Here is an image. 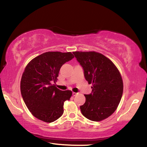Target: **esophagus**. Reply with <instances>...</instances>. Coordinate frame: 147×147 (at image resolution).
<instances>
[{"label":"esophagus","instance_id":"obj_1","mask_svg":"<svg viewBox=\"0 0 147 147\" xmlns=\"http://www.w3.org/2000/svg\"><path fill=\"white\" fill-rule=\"evenodd\" d=\"M77 94H78V93H75V92H73V96H76Z\"/></svg>","mask_w":147,"mask_h":147}]
</instances>
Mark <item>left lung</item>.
<instances>
[{
	"label": "left lung",
	"mask_w": 147,
	"mask_h": 147,
	"mask_svg": "<svg viewBox=\"0 0 147 147\" xmlns=\"http://www.w3.org/2000/svg\"><path fill=\"white\" fill-rule=\"evenodd\" d=\"M84 69V76L92 92L84 94L86 102L80 106L82 115L93 121L109 117L119 106L123 93L120 72L112 61L94 51L73 53Z\"/></svg>",
	"instance_id": "8db88e82"
}]
</instances>
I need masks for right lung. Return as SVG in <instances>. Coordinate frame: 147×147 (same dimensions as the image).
Instances as JSON below:
<instances>
[{
    "label": "right lung",
    "mask_w": 147,
    "mask_h": 147,
    "mask_svg": "<svg viewBox=\"0 0 147 147\" xmlns=\"http://www.w3.org/2000/svg\"><path fill=\"white\" fill-rule=\"evenodd\" d=\"M73 54L47 52L27 64L21 77V92L27 108L35 117L52 123L63 113V104L72 96L70 90H59L53 83L58 80L61 67Z\"/></svg>",
    "instance_id": "1"
}]
</instances>
